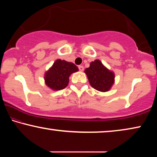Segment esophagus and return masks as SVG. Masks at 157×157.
<instances>
[{"label": "esophagus", "mask_w": 157, "mask_h": 157, "mask_svg": "<svg viewBox=\"0 0 157 157\" xmlns=\"http://www.w3.org/2000/svg\"><path fill=\"white\" fill-rule=\"evenodd\" d=\"M78 69L80 71H83L84 70V68H83V66H78Z\"/></svg>", "instance_id": "1"}]
</instances>
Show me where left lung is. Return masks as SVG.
<instances>
[{"label": "left lung", "mask_w": 157, "mask_h": 157, "mask_svg": "<svg viewBox=\"0 0 157 157\" xmlns=\"http://www.w3.org/2000/svg\"><path fill=\"white\" fill-rule=\"evenodd\" d=\"M84 72L90 84L97 91H108L114 83V73L105 67L98 59L92 61L89 67L86 68Z\"/></svg>", "instance_id": "1"}]
</instances>
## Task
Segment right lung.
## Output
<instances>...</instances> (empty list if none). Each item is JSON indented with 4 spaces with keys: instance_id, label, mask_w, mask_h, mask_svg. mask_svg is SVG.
I'll return each instance as SVG.
<instances>
[{
    "instance_id": "add662e5",
    "label": "right lung",
    "mask_w": 157,
    "mask_h": 157,
    "mask_svg": "<svg viewBox=\"0 0 157 157\" xmlns=\"http://www.w3.org/2000/svg\"><path fill=\"white\" fill-rule=\"evenodd\" d=\"M78 71V67L74 63L57 59L45 74V83L54 91L63 89L68 84L71 74Z\"/></svg>"
}]
</instances>
